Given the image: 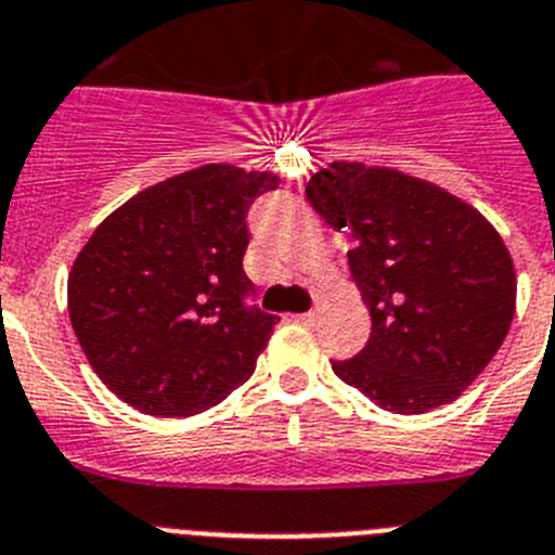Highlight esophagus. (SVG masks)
<instances>
[{"label": "esophagus", "mask_w": 555, "mask_h": 555, "mask_svg": "<svg viewBox=\"0 0 555 555\" xmlns=\"http://www.w3.org/2000/svg\"><path fill=\"white\" fill-rule=\"evenodd\" d=\"M296 321H301V323H314V321H318V309H309V312L296 314Z\"/></svg>", "instance_id": "esophagus-1"}]
</instances>
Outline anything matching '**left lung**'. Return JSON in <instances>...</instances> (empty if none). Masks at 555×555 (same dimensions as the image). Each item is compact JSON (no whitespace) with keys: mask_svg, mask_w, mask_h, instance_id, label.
Returning <instances> with one entry per match:
<instances>
[{"mask_svg":"<svg viewBox=\"0 0 555 555\" xmlns=\"http://www.w3.org/2000/svg\"><path fill=\"white\" fill-rule=\"evenodd\" d=\"M307 198L353 237L348 266L373 323L367 346L332 371L398 414L462 396L514 318L501 234L462 198L392 168L332 163L309 179Z\"/></svg>","mask_w":555,"mask_h":555,"instance_id":"left-lung-1","label":"left lung"}]
</instances>
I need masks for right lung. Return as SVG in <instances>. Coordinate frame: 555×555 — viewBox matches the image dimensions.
Segmentation results:
<instances>
[{
  "instance_id": "obj_1",
  "label": "right lung",
  "mask_w": 555,
  "mask_h": 555,
  "mask_svg": "<svg viewBox=\"0 0 555 555\" xmlns=\"http://www.w3.org/2000/svg\"><path fill=\"white\" fill-rule=\"evenodd\" d=\"M273 173L204 166L99 223L68 276V314L96 376L154 417L216 406L257 367L276 314L243 271L246 216Z\"/></svg>"
}]
</instances>
